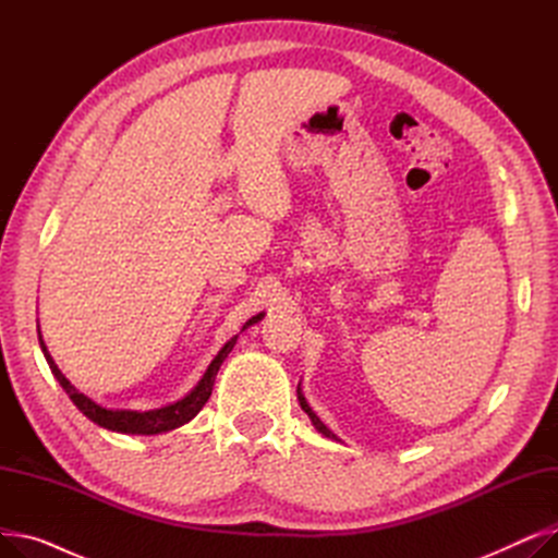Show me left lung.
Returning a JSON list of instances; mask_svg holds the SVG:
<instances>
[{
	"label": "left lung",
	"instance_id": "left-lung-1",
	"mask_svg": "<svg viewBox=\"0 0 558 558\" xmlns=\"http://www.w3.org/2000/svg\"><path fill=\"white\" fill-rule=\"evenodd\" d=\"M296 393H299V402H301V409H303V412H305V414H307V416H310V421H312V425H314V427H316V429H318V432H320V434H324V436H328V438H335V441H337V436H335V434H332V429H328V427H326V425H324V421H320V418H318V416H316V414H314V412H312V407H310V404H307V400H305V396H303V393H301V387H299V391H296Z\"/></svg>",
	"mask_w": 558,
	"mask_h": 558
}]
</instances>
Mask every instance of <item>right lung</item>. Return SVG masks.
Instances as JSON below:
<instances>
[{
    "label": "right lung",
    "mask_w": 558,
    "mask_h": 558,
    "mask_svg": "<svg viewBox=\"0 0 558 558\" xmlns=\"http://www.w3.org/2000/svg\"><path fill=\"white\" fill-rule=\"evenodd\" d=\"M262 316H264V312L257 314V316H253V318H248L242 330H246L248 326L257 324V320H262ZM238 337H240V335H234L230 341H226V345L219 350L217 357L210 362L208 371H205L203 377L198 379V385H196L185 398L175 400V402H171V404H167V407H160V409H149V412H133V409H106V407L97 404L95 400L83 396V393L70 383V379L61 373V368L56 366V362L51 360L49 350H47V345H45V341H43V335H40V330H38V341H40V348H43L45 360H47V364H49L53 377L58 379V385H61V387L65 389V393L70 396V400L78 407V412H81L83 416H87L93 423H97L99 427H106V429H110V432L146 434V436H149V434H162V432L181 427V425L190 423V421L201 412L203 404L208 402V398H210V393H213L215 377H217V373H219V366L223 364V360L228 357V353L234 348V343H238Z\"/></svg>",
    "instance_id": "right-lung-1"
}]
</instances>
